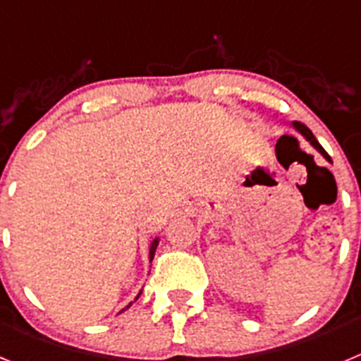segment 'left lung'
I'll use <instances>...</instances> for the list:
<instances>
[{
  "instance_id": "1",
  "label": "left lung",
  "mask_w": 361,
  "mask_h": 361,
  "mask_svg": "<svg viewBox=\"0 0 361 361\" xmlns=\"http://www.w3.org/2000/svg\"><path fill=\"white\" fill-rule=\"evenodd\" d=\"M293 128H295L296 132L300 133V135L304 137L305 141H309V142H311V146H312V148L317 149V152L320 153V155H324V159H325V161H329V162H331V157H329V155H327V152H325V149L322 148V146H320V142L317 141V137L312 135V132H311V130L307 128V126H305V124L298 123V121H293Z\"/></svg>"
}]
</instances>
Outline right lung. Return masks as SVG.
Masks as SVG:
<instances>
[{"mask_svg": "<svg viewBox=\"0 0 361 361\" xmlns=\"http://www.w3.org/2000/svg\"><path fill=\"white\" fill-rule=\"evenodd\" d=\"M157 245H159V237H155V238H153L152 245H149V262H152V260H153V255H155V250H157ZM139 295H141V293H139ZM139 295L135 296V300L139 298ZM132 304H133V302H130V304L126 305V307H124V309H121V312H123V311H126V309H128L130 305H132Z\"/></svg>", "mask_w": 361, "mask_h": 361, "instance_id": "right-lung-1", "label": "right lung"}]
</instances>
